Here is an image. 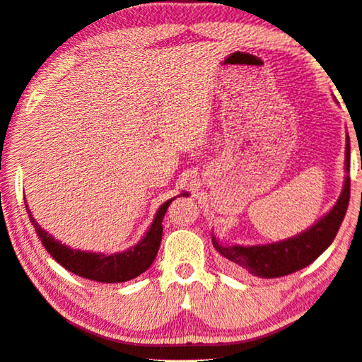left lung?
I'll list each match as a JSON object with an SVG mask.
<instances>
[{
	"label": "left lung",
	"instance_id": "obj_1",
	"mask_svg": "<svg viewBox=\"0 0 362 362\" xmlns=\"http://www.w3.org/2000/svg\"><path fill=\"white\" fill-rule=\"evenodd\" d=\"M349 139L345 148V182L340 197L329 212L315 221L306 230L293 237L262 245H227L212 232V245L235 274L257 279H279L309 266L334 242L346 214L349 203Z\"/></svg>",
	"mask_w": 362,
	"mask_h": 362
}]
</instances>
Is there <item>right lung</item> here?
Returning <instances> with one entry per match:
<instances>
[{"label":"right lung","instance_id":"right-lung-1","mask_svg":"<svg viewBox=\"0 0 362 362\" xmlns=\"http://www.w3.org/2000/svg\"><path fill=\"white\" fill-rule=\"evenodd\" d=\"M180 194L188 197L187 192ZM177 194V197H180ZM170 198L158 208L156 214L151 226L143 235L139 243L130 246L125 251H117V253H93V251H82L74 250L66 243H61L53 235L48 233L32 216L28 204L25 202V209L30 217L32 226L35 227L40 242L45 246L51 257L61 264L62 267L67 269L69 272L78 275V277L95 280L101 284H120L127 282L140 274L146 272L153 261L156 259V255L160 246V238H163V219L169 204L177 198Z\"/></svg>","mask_w":362,"mask_h":362}]
</instances>
